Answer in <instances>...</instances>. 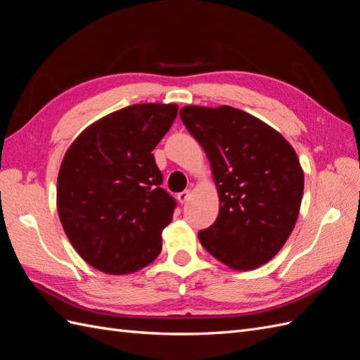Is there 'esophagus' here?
Wrapping results in <instances>:
<instances>
[{"instance_id":"esophagus-1","label":"esophagus","mask_w":360,"mask_h":360,"mask_svg":"<svg viewBox=\"0 0 360 360\" xmlns=\"http://www.w3.org/2000/svg\"><path fill=\"white\" fill-rule=\"evenodd\" d=\"M190 199V190H184L181 193H178V200L179 204H186V202Z\"/></svg>"}]
</instances>
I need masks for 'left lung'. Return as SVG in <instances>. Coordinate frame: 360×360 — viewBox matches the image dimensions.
Returning a JSON list of instances; mask_svg holds the SVG:
<instances>
[{
	"label": "left lung",
	"instance_id": "left-lung-1",
	"mask_svg": "<svg viewBox=\"0 0 360 360\" xmlns=\"http://www.w3.org/2000/svg\"><path fill=\"white\" fill-rule=\"evenodd\" d=\"M179 115L208 156L220 200L216 222L198 234L202 246L231 269L260 268L297 224L304 191L297 153L240 109L190 105Z\"/></svg>",
	"mask_w": 360,
	"mask_h": 360
}]
</instances>
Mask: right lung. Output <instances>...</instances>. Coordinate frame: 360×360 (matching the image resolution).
Wrapping results in <instances>:
<instances>
[{"instance_id": "right-lung-1", "label": "right lung", "mask_w": 360, "mask_h": 360, "mask_svg": "<svg viewBox=\"0 0 360 360\" xmlns=\"http://www.w3.org/2000/svg\"><path fill=\"white\" fill-rule=\"evenodd\" d=\"M176 105L123 108L86 127L70 146L58 176V211L68 240L92 268L140 271L161 252L176 202L161 188L152 150Z\"/></svg>"}]
</instances>
